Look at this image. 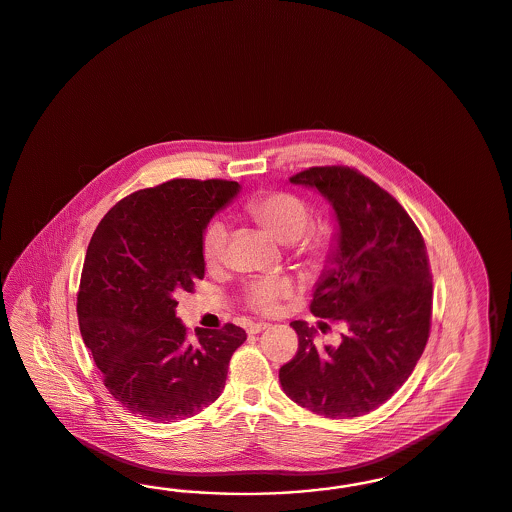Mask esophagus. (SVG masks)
<instances>
[{"instance_id":"1","label":"esophagus","mask_w":512,"mask_h":512,"mask_svg":"<svg viewBox=\"0 0 512 512\" xmlns=\"http://www.w3.org/2000/svg\"><path fill=\"white\" fill-rule=\"evenodd\" d=\"M268 328H270V324L257 322V324H249V326H247V333H261V331H265V329Z\"/></svg>"}]
</instances>
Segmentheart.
I'll return each mask as SVG.
<instances>
[{"instance_id":"1","label":"heart","mask_w":512,"mask_h":512,"mask_svg":"<svg viewBox=\"0 0 512 512\" xmlns=\"http://www.w3.org/2000/svg\"><path fill=\"white\" fill-rule=\"evenodd\" d=\"M246 213L265 226L280 242H287L291 253L308 266H322L331 255V238L326 228L308 226L312 219L310 205L287 190H272L251 198L246 204ZM230 240L228 226L215 219L205 226L202 236V255L205 265H223ZM295 293V282L287 276H268L255 280L246 287L244 299L247 307L261 314H274L280 301Z\"/></svg>"}]
</instances>
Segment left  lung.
Here are the masks:
<instances>
[{"instance_id": "left-lung-1", "label": "left lung", "mask_w": 512, "mask_h": 512, "mask_svg": "<svg viewBox=\"0 0 512 512\" xmlns=\"http://www.w3.org/2000/svg\"><path fill=\"white\" fill-rule=\"evenodd\" d=\"M289 181L318 188L335 209L333 266L322 274L310 312L341 322L345 333L339 347L320 350L314 329L291 322L299 348L280 368V383L293 402L314 413L358 417L383 406L408 381L427 347V246L398 200L354 167H308Z\"/></svg>"}]
</instances>
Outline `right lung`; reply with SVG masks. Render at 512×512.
I'll list each match as a JSON object with an SVG mask.
<instances>
[{"instance_id":"obj_1","label":"right lung","mask_w":512,"mask_h":512,"mask_svg":"<svg viewBox=\"0 0 512 512\" xmlns=\"http://www.w3.org/2000/svg\"><path fill=\"white\" fill-rule=\"evenodd\" d=\"M236 192V181L171 179L125 196L91 236L78 322L104 387L129 413L171 423L225 389L246 331L225 324L192 341L175 308L177 295L204 278V228Z\"/></svg>"}]
</instances>
